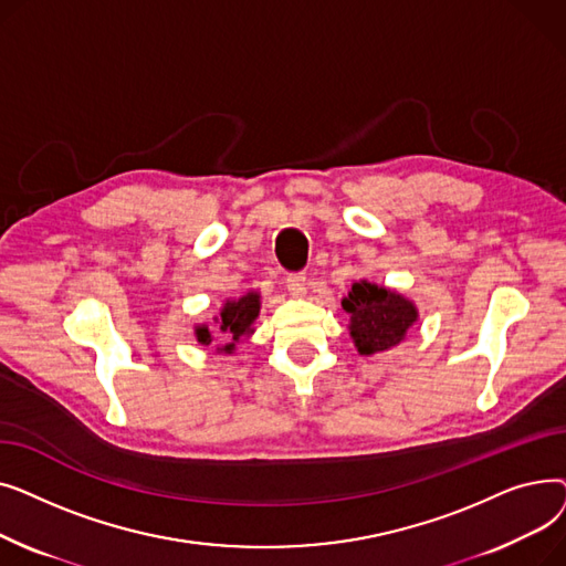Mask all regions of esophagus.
Returning <instances> with one entry per match:
<instances>
[{"instance_id":"34e87169","label":"esophagus","mask_w":566,"mask_h":566,"mask_svg":"<svg viewBox=\"0 0 566 566\" xmlns=\"http://www.w3.org/2000/svg\"><path fill=\"white\" fill-rule=\"evenodd\" d=\"M286 289L293 298H305L307 295V280L303 273H293L286 277Z\"/></svg>"}]
</instances>
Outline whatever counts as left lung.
Listing matches in <instances>:
<instances>
[{
  "instance_id": "left-lung-1",
  "label": "left lung",
  "mask_w": 566,
  "mask_h": 566,
  "mask_svg": "<svg viewBox=\"0 0 566 566\" xmlns=\"http://www.w3.org/2000/svg\"><path fill=\"white\" fill-rule=\"evenodd\" d=\"M342 307L348 314V333L360 355L399 346L420 318L418 305L403 293L367 280L350 284Z\"/></svg>"
}]
</instances>
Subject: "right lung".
I'll return each mask as SVG.
<instances>
[{"label": "right lung", "instance_id": "1", "mask_svg": "<svg viewBox=\"0 0 566 566\" xmlns=\"http://www.w3.org/2000/svg\"><path fill=\"white\" fill-rule=\"evenodd\" d=\"M261 312V293L250 289L241 298H227L213 323H197L195 339L201 346L216 344V353L231 355L243 339L254 335V321Z\"/></svg>", "mask_w": 566, "mask_h": 566}]
</instances>
